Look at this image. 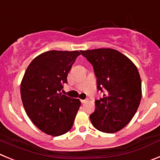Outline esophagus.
Here are the masks:
<instances>
[{"mask_svg":"<svg viewBox=\"0 0 160 160\" xmlns=\"http://www.w3.org/2000/svg\"><path fill=\"white\" fill-rule=\"evenodd\" d=\"M88 99H81L80 102H81V103H84V102H88Z\"/></svg>","mask_w":160,"mask_h":160,"instance_id":"1","label":"esophagus"}]
</instances>
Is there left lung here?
<instances>
[{
  "mask_svg": "<svg viewBox=\"0 0 160 160\" xmlns=\"http://www.w3.org/2000/svg\"><path fill=\"white\" fill-rule=\"evenodd\" d=\"M93 65L97 88L105 91L90 115L95 129L107 133L120 131L132 120L142 90L138 69L129 58L111 48L80 50Z\"/></svg>",
  "mask_w": 160,
  "mask_h": 160,
  "instance_id": "left-lung-1",
  "label": "left lung"
}]
</instances>
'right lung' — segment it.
Here are the masks:
<instances>
[{
    "label": "right lung",
    "instance_id": "obj_1",
    "mask_svg": "<svg viewBox=\"0 0 160 160\" xmlns=\"http://www.w3.org/2000/svg\"><path fill=\"white\" fill-rule=\"evenodd\" d=\"M79 55L77 50L44 52L33 59L22 79L25 111L34 125L48 135L61 136L72 127L80 101L62 95L61 90Z\"/></svg>",
    "mask_w": 160,
    "mask_h": 160
}]
</instances>
